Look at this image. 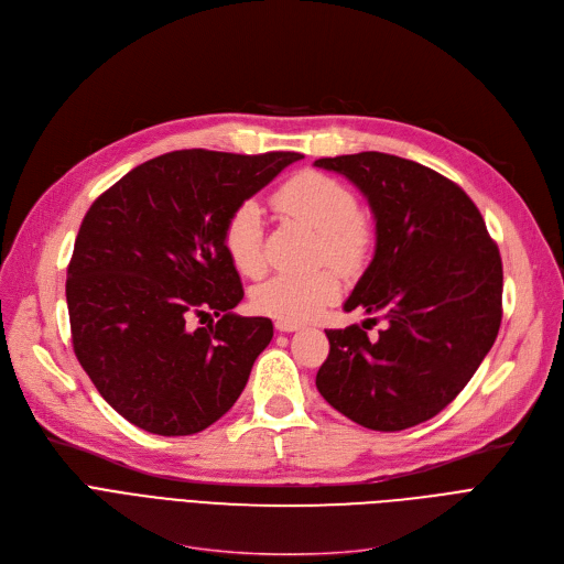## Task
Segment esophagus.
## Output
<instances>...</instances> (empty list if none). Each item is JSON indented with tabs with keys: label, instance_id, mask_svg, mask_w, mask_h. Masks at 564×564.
Returning <instances> with one entry per match:
<instances>
[{
	"label": "esophagus",
	"instance_id": "esophagus-1",
	"mask_svg": "<svg viewBox=\"0 0 564 564\" xmlns=\"http://www.w3.org/2000/svg\"><path fill=\"white\" fill-rule=\"evenodd\" d=\"M274 327H276V332H281V334H292V332H297V329H300V324H290V322H276Z\"/></svg>",
	"mask_w": 564,
	"mask_h": 564
}]
</instances>
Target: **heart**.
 <instances>
[{
    "mask_svg": "<svg viewBox=\"0 0 564 564\" xmlns=\"http://www.w3.org/2000/svg\"><path fill=\"white\" fill-rule=\"evenodd\" d=\"M272 203L283 217L300 219L317 232V258L327 260L345 274L366 264L375 232L359 215V200L336 177L322 171H302L283 183ZM224 249L245 276L264 272V224L256 200H245L230 213L224 226ZM340 281L332 270L313 274H274L251 292L256 313L279 322L302 324L313 319L324 306L338 300Z\"/></svg>",
    "mask_w": 564,
    "mask_h": 564,
    "instance_id": "b5f03b06",
    "label": "heart"
}]
</instances>
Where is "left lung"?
<instances>
[{
	"mask_svg": "<svg viewBox=\"0 0 564 564\" xmlns=\"http://www.w3.org/2000/svg\"><path fill=\"white\" fill-rule=\"evenodd\" d=\"M359 187L375 215V256L329 329L319 395L349 421L400 432L434 419L476 375L500 327L502 264L485 219L441 173L387 153L315 160ZM384 319L377 339L366 328Z\"/></svg>",
	"mask_w": 564,
	"mask_h": 564,
	"instance_id": "1",
	"label": "left lung"
}]
</instances>
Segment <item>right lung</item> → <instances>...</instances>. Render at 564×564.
<instances>
[{
    "label": "right lung",
    "mask_w": 564,
    "mask_h": 564,
    "mask_svg": "<svg viewBox=\"0 0 564 564\" xmlns=\"http://www.w3.org/2000/svg\"><path fill=\"white\" fill-rule=\"evenodd\" d=\"M302 158L173 151L139 164L88 207L66 281L73 347L98 393L132 425L196 434L245 391L274 327L232 313L245 290L224 226ZM210 314L220 319L191 327Z\"/></svg>",
    "instance_id": "right-lung-1"
}]
</instances>
